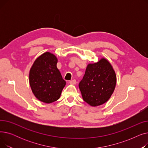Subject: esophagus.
Returning <instances> with one entry per match:
<instances>
[{
	"instance_id": "obj_1",
	"label": "esophagus",
	"mask_w": 148,
	"mask_h": 148,
	"mask_svg": "<svg viewBox=\"0 0 148 148\" xmlns=\"http://www.w3.org/2000/svg\"><path fill=\"white\" fill-rule=\"evenodd\" d=\"M69 83H71V84H75V83H76V80H75V79H73V80H70V81L69 82Z\"/></svg>"
}]
</instances>
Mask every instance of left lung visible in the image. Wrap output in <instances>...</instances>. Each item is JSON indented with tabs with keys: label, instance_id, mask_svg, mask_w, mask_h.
Masks as SVG:
<instances>
[{
	"label": "left lung",
	"instance_id": "obj_1",
	"mask_svg": "<svg viewBox=\"0 0 148 148\" xmlns=\"http://www.w3.org/2000/svg\"><path fill=\"white\" fill-rule=\"evenodd\" d=\"M116 84L115 71L110 63L101 58L88 65L79 86L83 100L91 106L102 105L110 99Z\"/></svg>",
	"mask_w": 148,
	"mask_h": 148
}]
</instances>
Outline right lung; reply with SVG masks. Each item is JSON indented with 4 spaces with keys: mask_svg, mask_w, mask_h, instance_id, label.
<instances>
[{
    "mask_svg": "<svg viewBox=\"0 0 148 148\" xmlns=\"http://www.w3.org/2000/svg\"><path fill=\"white\" fill-rule=\"evenodd\" d=\"M58 59L45 52L34 62L29 72V83L33 94L40 101L49 104L56 101L66 84L56 65Z\"/></svg>",
    "mask_w": 148,
    "mask_h": 148,
    "instance_id": "1",
    "label": "right lung"
}]
</instances>
